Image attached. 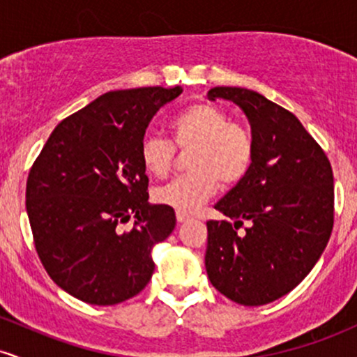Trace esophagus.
I'll return each instance as SVG.
<instances>
[{
  "mask_svg": "<svg viewBox=\"0 0 357 357\" xmlns=\"http://www.w3.org/2000/svg\"><path fill=\"white\" fill-rule=\"evenodd\" d=\"M190 218H191V216L188 215V213H184V211H178V213H176V220H178L179 223H184V221H188Z\"/></svg>",
  "mask_w": 357,
  "mask_h": 357,
  "instance_id": "obj_1",
  "label": "esophagus"
}]
</instances>
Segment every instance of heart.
I'll return each instance as SVG.
<instances>
[{
  "mask_svg": "<svg viewBox=\"0 0 357 357\" xmlns=\"http://www.w3.org/2000/svg\"><path fill=\"white\" fill-rule=\"evenodd\" d=\"M169 132L176 147H191L188 153L191 171L155 188L153 198L162 206L192 211L215 195L220 183L225 186L240 183L253 165L252 132L241 122L230 121L227 110L218 105L208 102L190 105L173 117ZM174 153L171 142L158 136H146L139 147L144 169L158 178L171 169Z\"/></svg>",
  "mask_w": 357,
  "mask_h": 357,
  "instance_id": "b5f03b06",
  "label": "heart"
}]
</instances>
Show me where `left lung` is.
<instances>
[{"mask_svg":"<svg viewBox=\"0 0 357 357\" xmlns=\"http://www.w3.org/2000/svg\"><path fill=\"white\" fill-rule=\"evenodd\" d=\"M206 97L238 105L255 142L248 174L215 204L233 223H206V273L236 304L265 305L296 289L329 241L333 167L301 121L258 92L215 87ZM243 220L249 228L238 234Z\"/></svg>","mask_w":357,"mask_h":357,"instance_id":"8db88e82","label":"left lung"}]
</instances>
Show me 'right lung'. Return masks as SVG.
<instances>
[{"label": "right lung", "mask_w": 357, "mask_h": 357, "mask_svg": "<svg viewBox=\"0 0 357 357\" xmlns=\"http://www.w3.org/2000/svg\"><path fill=\"white\" fill-rule=\"evenodd\" d=\"M183 89L114 90L53 129L26 181L36 253L60 289L92 305L137 296L154 272L153 247L176 227L149 204L139 147L151 119ZM135 213L129 232L120 225Z\"/></svg>", "instance_id": "obj_1"}]
</instances>
